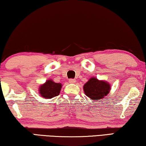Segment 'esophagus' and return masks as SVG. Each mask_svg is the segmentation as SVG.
Listing matches in <instances>:
<instances>
[{
	"mask_svg": "<svg viewBox=\"0 0 146 146\" xmlns=\"http://www.w3.org/2000/svg\"><path fill=\"white\" fill-rule=\"evenodd\" d=\"M75 82H76V80L74 79H72V78H71V79L69 80L70 83H74Z\"/></svg>",
	"mask_w": 146,
	"mask_h": 146,
	"instance_id": "1",
	"label": "esophagus"
}]
</instances>
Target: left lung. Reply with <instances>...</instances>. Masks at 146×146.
Segmentation results:
<instances>
[{"label": "left lung", "instance_id": "obj_1", "mask_svg": "<svg viewBox=\"0 0 146 146\" xmlns=\"http://www.w3.org/2000/svg\"><path fill=\"white\" fill-rule=\"evenodd\" d=\"M84 91L86 96L91 99L98 101L109 94L110 85L106 82L92 78L84 86Z\"/></svg>", "mask_w": 146, "mask_h": 146}]
</instances>
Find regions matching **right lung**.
Returning a JSON list of instances; mask_svg holds the SVG:
<instances>
[{
    "label": "right lung",
    "mask_w": 146,
    "mask_h": 146,
    "mask_svg": "<svg viewBox=\"0 0 146 146\" xmlns=\"http://www.w3.org/2000/svg\"><path fill=\"white\" fill-rule=\"evenodd\" d=\"M62 84L55 83L52 80H47L45 84L40 86L39 94L42 98L50 99L58 96L60 94Z\"/></svg>",
    "instance_id": "obj_1"
}]
</instances>
